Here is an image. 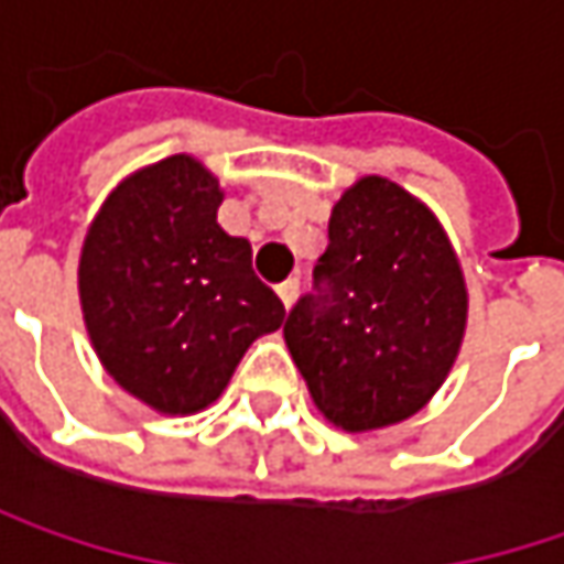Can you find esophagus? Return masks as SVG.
Here are the masks:
<instances>
[{
  "instance_id": "34e87169",
  "label": "esophagus",
  "mask_w": 564,
  "mask_h": 564,
  "mask_svg": "<svg viewBox=\"0 0 564 564\" xmlns=\"http://www.w3.org/2000/svg\"><path fill=\"white\" fill-rule=\"evenodd\" d=\"M278 296H281V303L290 310L293 303H296V296H300V281L296 278H290V281H283L281 286H278Z\"/></svg>"
}]
</instances>
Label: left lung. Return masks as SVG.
<instances>
[{
  "label": "left lung",
  "instance_id": "obj_1",
  "mask_svg": "<svg viewBox=\"0 0 564 564\" xmlns=\"http://www.w3.org/2000/svg\"><path fill=\"white\" fill-rule=\"evenodd\" d=\"M313 281L283 338L315 409L350 434L421 412L447 380L469 310L437 216L389 178H360L332 210Z\"/></svg>",
  "mask_w": 564,
  "mask_h": 564
}]
</instances>
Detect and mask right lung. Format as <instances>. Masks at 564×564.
I'll use <instances>...</instances> for the list:
<instances>
[{
    "label": "right lung",
    "instance_id": "right-lung-1",
    "mask_svg": "<svg viewBox=\"0 0 564 564\" xmlns=\"http://www.w3.org/2000/svg\"><path fill=\"white\" fill-rule=\"evenodd\" d=\"M223 191L191 155H169L117 184L91 219L79 300L91 348L130 395L162 414L219 399L283 303L251 271L249 239L229 236Z\"/></svg>",
    "mask_w": 564,
    "mask_h": 564
}]
</instances>
